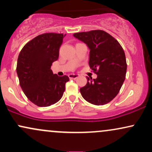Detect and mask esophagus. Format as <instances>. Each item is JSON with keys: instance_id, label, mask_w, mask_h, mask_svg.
Here are the masks:
<instances>
[{"instance_id": "esophagus-1", "label": "esophagus", "mask_w": 152, "mask_h": 152, "mask_svg": "<svg viewBox=\"0 0 152 152\" xmlns=\"http://www.w3.org/2000/svg\"><path fill=\"white\" fill-rule=\"evenodd\" d=\"M78 74H71L69 75V77L70 79H76L78 77Z\"/></svg>"}]
</instances>
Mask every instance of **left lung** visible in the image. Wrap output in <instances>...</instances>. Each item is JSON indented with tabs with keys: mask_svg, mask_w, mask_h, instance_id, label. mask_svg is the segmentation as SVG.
<instances>
[{
	"mask_svg": "<svg viewBox=\"0 0 152 152\" xmlns=\"http://www.w3.org/2000/svg\"><path fill=\"white\" fill-rule=\"evenodd\" d=\"M74 36L89 48L88 64L97 74L96 79L87 77L86 86L80 88L82 96L94 105L108 104L116 96L126 78L127 64L123 48L102 30L76 33Z\"/></svg>",
	"mask_w": 152,
	"mask_h": 152,
	"instance_id": "8db88e82",
	"label": "left lung"
}]
</instances>
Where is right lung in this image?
<instances>
[{"label": "right lung", "mask_w": 152, "mask_h": 152, "mask_svg": "<svg viewBox=\"0 0 152 152\" xmlns=\"http://www.w3.org/2000/svg\"><path fill=\"white\" fill-rule=\"evenodd\" d=\"M64 36L56 33L39 35L26 43L18 55L16 71L20 86L26 97L40 107L58 102L69 81L67 76H58L50 69L58 60Z\"/></svg>", "instance_id": "1"}]
</instances>
